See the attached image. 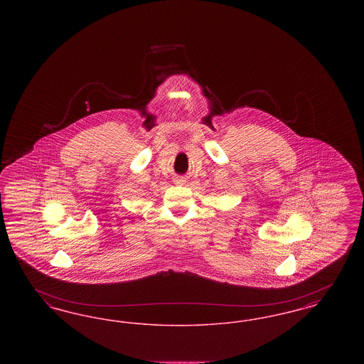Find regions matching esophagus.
Returning a JSON list of instances; mask_svg holds the SVG:
<instances>
[{"instance_id": "esophagus-1", "label": "esophagus", "mask_w": 364, "mask_h": 364, "mask_svg": "<svg viewBox=\"0 0 364 364\" xmlns=\"http://www.w3.org/2000/svg\"><path fill=\"white\" fill-rule=\"evenodd\" d=\"M187 183V180L184 178V177H177V178H174V184L176 186H184Z\"/></svg>"}]
</instances>
